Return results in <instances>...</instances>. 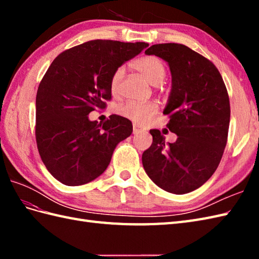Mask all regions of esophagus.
<instances>
[{
  "instance_id": "obj_1",
  "label": "esophagus",
  "mask_w": 259,
  "mask_h": 259,
  "mask_svg": "<svg viewBox=\"0 0 259 259\" xmlns=\"http://www.w3.org/2000/svg\"><path fill=\"white\" fill-rule=\"evenodd\" d=\"M142 131H144V129H142V128H140V126H139L138 124H136V123H134V134H135V135H137V134H139V133H142Z\"/></svg>"
}]
</instances>
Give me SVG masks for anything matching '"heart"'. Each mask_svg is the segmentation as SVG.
Returning a JSON list of instances; mask_svg holds the SVG:
<instances>
[{
    "instance_id": "obj_1",
    "label": "heart",
    "mask_w": 259,
    "mask_h": 259,
    "mask_svg": "<svg viewBox=\"0 0 259 259\" xmlns=\"http://www.w3.org/2000/svg\"><path fill=\"white\" fill-rule=\"evenodd\" d=\"M136 71L144 76V78L152 85L160 84L166 76V67L160 59L153 56L142 57L135 60L131 63ZM123 68H118L112 74L110 81L111 92L115 95L119 91L120 83L123 78ZM158 111V106L155 102H135L128 101L118 108V113L121 117L130 119L135 123L145 124L155 115Z\"/></svg>"
}]
</instances>
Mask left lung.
I'll use <instances>...</instances> for the list:
<instances>
[{"mask_svg": "<svg viewBox=\"0 0 259 259\" xmlns=\"http://www.w3.org/2000/svg\"><path fill=\"white\" fill-rule=\"evenodd\" d=\"M145 53L169 65L171 91L163 114L177 140L166 144L160 131L150 130L142 164L158 187L184 195L205 184L222 160L230 120L227 89L213 63L184 45H155Z\"/></svg>", "mask_w": 259, "mask_h": 259, "instance_id": "8db88e82", "label": "left lung"}]
</instances>
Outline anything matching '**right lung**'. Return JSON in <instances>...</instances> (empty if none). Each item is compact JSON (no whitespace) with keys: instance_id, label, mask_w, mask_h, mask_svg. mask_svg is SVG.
Returning <instances> with one entry per match:
<instances>
[{"instance_id":"1","label":"right lung","mask_w":259,"mask_h":259,"mask_svg":"<svg viewBox=\"0 0 259 259\" xmlns=\"http://www.w3.org/2000/svg\"><path fill=\"white\" fill-rule=\"evenodd\" d=\"M148 43L92 40L53 60L38 85L35 138L38 153L54 178L67 186L90 183L102 175L133 123L112 114L104 123L89 120L111 99L112 74Z\"/></svg>"}]
</instances>
